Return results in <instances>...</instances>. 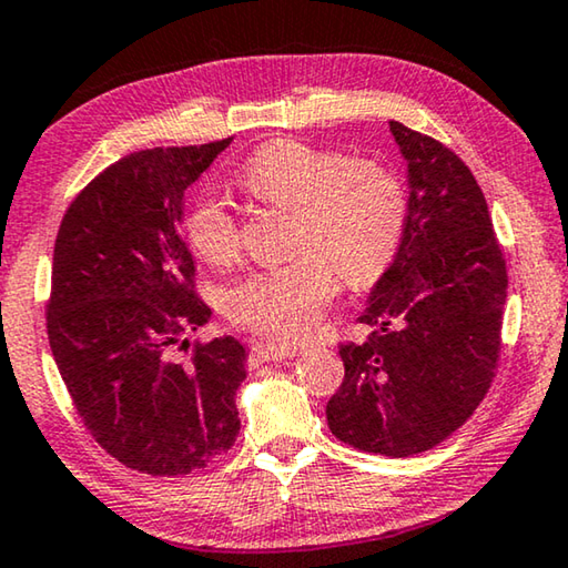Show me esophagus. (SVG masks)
Returning <instances> with one entry per match:
<instances>
[{
	"label": "esophagus",
	"mask_w": 568,
	"mask_h": 568,
	"mask_svg": "<svg viewBox=\"0 0 568 568\" xmlns=\"http://www.w3.org/2000/svg\"><path fill=\"white\" fill-rule=\"evenodd\" d=\"M252 351L263 358V362H285V358L298 356L301 348L295 346H277V344H252Z\"/></svg>",
	"instance_id": "obj_1"
}]
</instances>
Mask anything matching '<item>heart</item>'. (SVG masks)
Masks as SVG:
<instances>
[{
    "label": "heart",
    "mask_w": 568,
    "mask_h": 568,
    "mask_svg": "<svg viewBox=\"0 0 568 568\" xmlns=\"http://www.w3.org/2000/svg\"><path fill=\"white\" fill-rule=\"evenodd\" d=\"M260 202L293 210V263L252 270L227 293V316L277 344H295L318 326L338 291L379 277L399 247L407 200L397 176L376 161L281 139L260 146L237 176ZM186 240L212 265L237 255V222L204 196L186 214Z\"/></svg>",
    "instance_id": "heart-1"
}]
</instances>
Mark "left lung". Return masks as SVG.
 Instances as JSON below:
<instances>
[{"instance_id": "8db88e82", "label": "left lung", "mask_w": 568, "mask_h": 568, "mask_svg": "<svg viewBox=\"0 0 568 568\" xmlns=\"http://www.w3.org/2000/svg\"><path fill=\"white\" fill-rule=\"evenodd\" d=\"M407 161V220L366 298L364 344L326 404L333 435L364 453L412 457L463 427L490 389L508 298L506 260L473 171L443 143L389 123Z\"/></svg>"}]
</instances>
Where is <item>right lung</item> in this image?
<instances>
[{"label": "right lung", "mask_w": 568, "mask_h": 568, "mask_svg": "<svg viewBox=\"0 0 568 568\" xmlns=\"http://www.w3.org/2000/svg\"><path fill=\"white\" fill-rule=\"evenodd\" d=\"M230 143L115 161L75 196L55 240L52 356L95 443L139 473L200 470L240 432V341L196 344L189 364L169 356L212 316L192 291L194 257L179 227L184 192Z\"/></svg>", "instance_id": "right-lung-1"}]
</instances>
